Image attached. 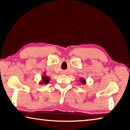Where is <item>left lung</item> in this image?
Returning a JSON list of instances; mask_svg holds the SVG:
<instances>
[{"label":"left lung","mask_w":130,"mask_h":130,"mask_svg":"<svg viewBox=\"0 0 130 130\" xmlns=\"http://www.w3.org/2000/svg\"><path fill=\"white\" fill-rule=\"evenodd\" d=\"M81 82L82 83H83V84H85V82H86V80H83V79H81V82Z\"/></svg>","instance_id":"1"}]
</instances>
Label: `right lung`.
I'll use <instances>...</instances> for the list:
<instances>
[{
  "label": "right lung",
  "instance_id": "obj_1",
  "mask_svg": "<svg viewBox=\"0 0 130 130\" xmlns=\"http://www.w3.org/2000/svg\"><path fill=\"white\" fill-rule=\"evenodd\" d=\"M42 82L41 83H44V84H47L49 82V80H50V79L49 77H46V76H44L43 77H42Z\"/></svg>",
  "mask_w": 130,
  "mask_h": 130
}]
</instances>
